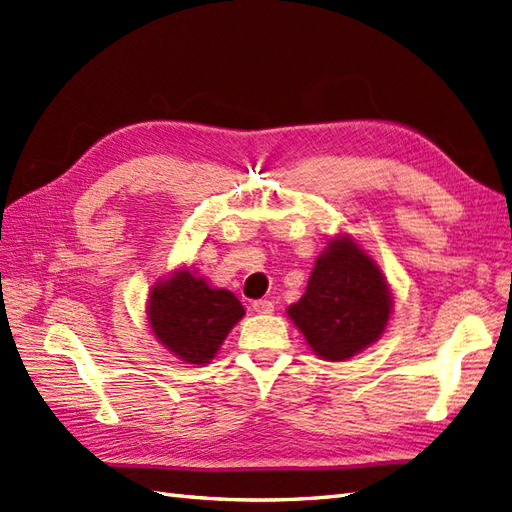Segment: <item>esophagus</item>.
<instances>
[{"label": "esophagus", "mask_w": 512, "mask_h": 512, "mask_svg": "<svg viewBox=\"0 0 512 512\" xmlns=\"http://www.w3.org/2000/svg\"><path fill=\"white\" fill-rule=\"evenodd\" d=\"M253 309L257 313H272L274 311V303H272V300H268V298H261V300H255Z\"/></svg>", "instance_id": "obj_1"}]
</instances>
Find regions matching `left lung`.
<instances>
[{
    "label": "left lung",
    "instance_id": "left-lung-1",
    "mask_svg": "<svg viewBox=\"0 0 512 512\" xmlns=\"http://www.w3.org/2000/svg\"><path fill=\"white\" fill-rule=\"evenodd\" d=\"M391 296L383 272L348 240H331L318 257L305 296L287 316L326 361H344L383 335Z\"/></svg>",
    "mask_w": 512,
    "mask_h": 512
}]
</instances>
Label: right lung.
Wrapping results in <instances>:
<instances>
[{"mask_svg":"<svg viewBox=\"0 0 512 512\" xmlns=\"http://www.w3.org/2000/svg\"><path fill=\"white\" fill-rule=\"evenodd\" d=\"M244 307L227 290H212L190 270H179L149 294V324L155 337L186 363H209Z\"/></svg>","mask_w":512,"mask_h":512,"instance_id":"1","label":"right lung"}]
</instances>
